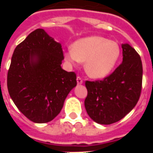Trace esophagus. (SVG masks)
Masks as SVG:
<instances>
[{
    "instance_id": "obj_1",
    "label": "esophagus",
    "mask_w": 153,
    "mask_h": 153,
    "mask_svg": "<svg viewBox=\"0 0 153 153\" xmlns=\"http://www.w3.org/2000/svg\"><path fill=\"white\" fill-rule=\"evenodd\" d=\"M77 83H78V84H82V83H83V79H82L79 76L77 77Z\"/></svg>"
}]
</instances>
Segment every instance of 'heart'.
Segmentation results:
<instances>
[{"label": "heart", "mask_w": 153, "mask_h": 153, "mask_svg": "<svg viewBox=\"0 0 153 153\" xmlns=\"http://www.w3.org/2000/svg\"><path fill=\"white\" fill-rule=\"evenodd\" d=\"M120 56V47L115 41L100 36H88L75 41L65 51V60L71 64L84 62L87 74L103 79L115 69Z\"/></svg>", "instance_id": "heart-1"}]
</instances>
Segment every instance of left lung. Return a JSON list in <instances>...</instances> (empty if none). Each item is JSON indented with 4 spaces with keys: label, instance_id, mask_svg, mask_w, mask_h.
Wrapping results in <instances>:
<instances>
[{
    "label": "left lung",
    "instance_id": "left-lung-1",
    "mask_svg": "<svg viewBox=\"0 0 153 153\" xmlns=\"http://www.w3.org/2000/svg\"><path fill=\"white\" fill-rule=\"evenodd\" d=\"M121 47L122 63L111 75L85 83V109L90 118L101 125H111L124 118L136 106L141 93V58L129 44H122Z\"/></svg>",
    "mask_w": 153,
    "mask_h": 153
}]
</instances>
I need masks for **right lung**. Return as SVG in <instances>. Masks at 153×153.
I'll return each instance as SVG.
<instances>
[{
    "label": "right lung",
    "instance_id": "right-lung-1",
    "mask_svg": "<svg viewBox=\"0 0 153 153\" xmlns=\"http://www.w3.org/2000/svg\"><path fill=\"white\" fill-rule=\"evenodd\" d=\"M63 60L61 44L42 28L32 32L14 51L7 74L9 94L31 121L52 120L77 85L75 73L60 66Z\"/></svg>",
    "mask_w": 153,
    "mask_h": 153
}]
</instances>
